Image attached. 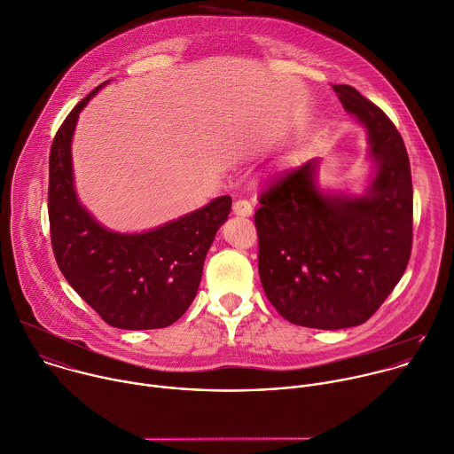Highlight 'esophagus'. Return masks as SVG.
I'll return each mask as SVG.
<instances>
[{"label": "esophagus", "instance_id": "1", "mask_svg": "<svg viewBox=\"0 0 454 454\" xmlns=\"http://www.w3.org/2000/svg\"><path fill=\"white\" fill-rule=\"evenodd\" d=\"M233 212L237 215H242V217H249L253 215V205L247 201V200H237L233 203Z\"/></svg>", "mask_w": 454, "mask_h": 454}]
</instances>
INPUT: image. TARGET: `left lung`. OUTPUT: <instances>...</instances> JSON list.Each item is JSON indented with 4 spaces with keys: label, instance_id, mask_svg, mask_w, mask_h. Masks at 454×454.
<instances>
[{
    "label": "left lung",
    "instance_id": "8db88e82",
    "mask_svg": "<svg viewBox=\"0 0 454 454\" xmlns=\"http://www.w3.org/2000/svg\"><path fill=\"white\" fill-rule=\"evenodd\" d=\"M360 121L378 164L365 196H328L317 160L285 171L258 196V272L278 314L292 325L342 330L364 325L401 279L411 253L413 189L403 137L351 85H333Z\"/></svg>",
    "mask_w": 454,
    "mask_h": 454
}]
</instances>
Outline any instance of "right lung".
Listing matches in <instances>:
<instances>
[{
  "label": "right lung",
  "instance_id": "obj_1",
  "mask_svg": "<svg viewBox=\"0 0 454 454\" xmlns=\"http://www.w3.org/2000/svg\"><path fill=\"white\" fill-rule=\"evenodd\" d=\"M105 83L69 112L51 144V247L67 283L106 325L121 330L166 328L194 301L205 256L228 219L231 198L221 196L145 233L122 235L99 226L74 194L71 138L78 114Z\"/></svg>",
  "mask_w": 454,
  "mask_h": 454
}]
</instances>
